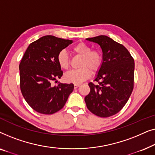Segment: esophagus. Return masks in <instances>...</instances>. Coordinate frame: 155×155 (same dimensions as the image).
Returning <instances> with one entry per match:
<instances>
[{
  "label": "esophagus",
  "mask_w": 155,
  "mask_h": 155,
  "mask_svg": "<svg viewBox=\"0 0 155 155\" xmlns=\"http://www.w3.org/2000/svg\"><path fill=\"white\" fill-rule=\"evenodd\" d=\"M80 86V84H74V88L76 89Z\"/></svg>",
  "instance_id": "1"
}]
</instances>
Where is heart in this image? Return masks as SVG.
I'll use <instances>...</instances> for the list:
<instances>
[{
	"label": "heart",
	"instance_id": "b5f03b06",
	"mask_svg": "<svg viewBox=\"0 0 155 155\" xmlns=\"http://www.w3.org/2000/svg\"><path fill=\"white\" fill-rule=\"evenodd\" d=\"M72 51L76 55L81 56L79 69L72 70L65 74V80L71 83H80L90 78L91 71L96 72L101 67L103 61V56L99 50H92L89 45L80 42L74 45L71 48ZM57 61L61 68L68 69L71 64V58L68 53L64 50L61 51L57 56Z\"/></svg>",
	"mask_w": 155,
	"mask_h": 155
}]
</instances>
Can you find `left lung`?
<instances>
[{"label": "left lung", "instance_id": "obj_1", "mask_svg": "<svg viewBox=\"0 0 155 155\" xmlns=\"http://www.w3.org/2000/svg\"><path fill=\"white\" fill-rule=\"evenodd\" d=\"M87 40L98 44L103 61L94 81L90 82V92L84 97L87 107L102 118L118 113L128 101L134 86V59L124 45L104 35Z\"/></svg>", "mask_w": 155, "mask_h": 155}]
</instances>
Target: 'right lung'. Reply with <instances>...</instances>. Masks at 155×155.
Instances as JSON below:
<instances>
[{
	"mask_svg": "<svg viewBox=\"0 0 155 155\" xmlns=\"http://www.w3.org/2000/svg\"><path fill=\"white\" fill-rule=\"evenodd\" d=\"M72 42L54 36H44L29 44L20 61L21 92L27 104L40 114L58 111L73 91L72 83L51 84L63 75L57 61L58 54Z\"/></svg>",
	"mask_w": 155,
	"mask_h": 155,
	"instance_id": "right-lung-1",
	"label": "right lung"
}]
</instances>
